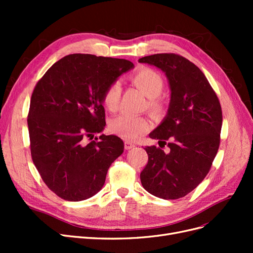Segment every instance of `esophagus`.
Returning <instances> with one entry per match:
<instances>
[{
	"mask_svg": "<svg viewBox=\"0 0 253 253\" xmlns=\"http://www.w3.org/2000/svg\"><path fill=\"white\" fill-rule=\"evenodd\" d=\"M135 143L134 142H132V141H126L125 142V149L126 150H131V149H133L134 147H135Z\"/></svg>",
	"mask_w": 253,
	"mask_h": 253,
	"instance_id": "obj_1",
	"label": "esophagus"
}]
</instances>
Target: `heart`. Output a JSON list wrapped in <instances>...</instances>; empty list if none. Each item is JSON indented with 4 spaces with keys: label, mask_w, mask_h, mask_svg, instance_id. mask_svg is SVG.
<instances>
[{
    "label": "heart",
    "mask_w": 253,
    "mask_h": 253,
    "mask_svg": "<svg viewBox=\"0 0 253 253\" xmlns=\"http://www.w3.org/2000/svg\"><path fill=\"white\" fill-rule=\"evenodd\" d=\"M131 81L149 98L148 106L154 114H160L164 104L157 98L164 89V79L157 72L151 68H142L131 76ZM121 96V86L118 82L112 83L103 93V104L111 112L116 111ZM149 126V122L143 116H136L126 113L120 114L111 121V131L127 140H135L141 136Z\"/></svg>",
    "instance_id": "1"
}]
</instances>
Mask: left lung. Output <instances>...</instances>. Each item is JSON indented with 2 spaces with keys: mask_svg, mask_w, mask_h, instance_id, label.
<instances>
[{
  "mask_svg": "<svg viewBox=\"0 0 253 253\" xmlns=\"http://www.w3.org/2000/svg\"><path fill=\"white\" fill-rule=\"evenodd\" d=\"M138 62L163 71L171 91L166 117L150 133L160 148H144L149 160L140 173L141 185L156 197L177 200L193 191L210 170L219 147L221 108L204 73L188 59L156 53ZM167 140L166 152L160 142Z\"/></svg>",
  "mask_w": 253,
  "mask_h": 253,
  "instance_id": "obj_1",
  "label": "left lung"
}]
</instances>
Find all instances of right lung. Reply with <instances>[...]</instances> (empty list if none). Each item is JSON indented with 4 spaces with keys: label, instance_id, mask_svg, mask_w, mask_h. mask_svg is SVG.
Returning <instances> with one entry per match:
<instances>
[{
    "label": "right lung",
    "instance_id": "obj_1",
    "mask_svg": "<svg viewBox=\"0 0 253 253\" xmlns=\"http://www.w3.org/2000/svg\"><path fill=\"white\" fill-rule=\"evenodd\" d=\"M132 68L125 59L73 53L37 83L27 118L30 152L43 181L63 200L79 202L98 193L110 166L124 153L118 136L84 139L103 131L104 90Z\"/></svg>",
    "mask_w": 253,
    "mask_h": 253
}]
</instances>
